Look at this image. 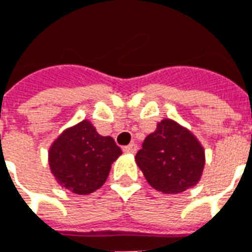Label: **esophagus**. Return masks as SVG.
<instances>
[{
  "mask_svg": "<svg viewBox=\"0 0 252 252\" xmlns=\"http://www.w3.org/2000/svg\"><path fill=\"white\" fill-rule=\"evenodd\" d=\"M136 150H138V146H136L135 143H131V144H128V146H126V147H124V153L135 154Z\"/></svg>",
  "mask_w": 252,
  "mask_h": 252,
  "instance_id": "1",
  "label": "esophagus"
}]
</instances>
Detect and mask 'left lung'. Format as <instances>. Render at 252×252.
<instances>
[{"label":"left lung","instance_id":"8db88e82","mask_svg":"<svg viewBox=\"0 0 252 252\" xmlns=\"http://www.w3.org/2000/svg\"><path fill=\"white\" fill-rule=\"evenodd\" d=\"M135 160L153 188L176 194L198 183L205 151L188 128L172 120H163L144 139Z\"/></svg>","mask_w":252,"mask_h":252}]
</instances>
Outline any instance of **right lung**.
Listing matches in <instances>:
<instances>
[{
	"mask_svg": "<svg viewBox=\"0 0 252 252\" xmlns=\"http://www.w3.org/2000/svg\"><path fill=\"white\" fill-rule=\"evenodd\" d=\"M122 151L112 136H102L89 121L64 130L48 151L56 181L76 194H89L106 181Z\"/></svg>",
	"mask_w": 252,
	"mask_h": 252,
	"instance_id": "add662e5",
	"label": "right lung"
}]
</instances>
